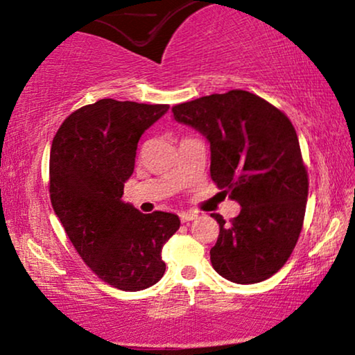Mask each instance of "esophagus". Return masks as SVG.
Masks as SVG:
<instances>
[{"label": "esophagus", "instance_id": "esophagus-1", "mask_svg": "<svg viewBox=\"0 0 355 355\" xmlns=\"http://www.w3.org/2000/svg\"><path fill=\"white\" fill-rule=\"evenodd\" d=\"M179 218H181L182 223H189V221L196 220L197 215H196V213H191V211H182V213H179Z\"/></svg>", "mask_w": 355, "mask_h": 355}]
</instances>
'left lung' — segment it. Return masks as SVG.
<instances>
[{
  "label": "left lung",
  "instance_id": "left-lung-1",
  "mask_svg": "<svg viewBox=\"0 0 355 355\" xmlns=\"http://www.w3.org/2000/svg\"><path fill=\"white\" fill-rule=\"evenodd\" d=\"M173 114L205 135L213 182L242 207L230 225L211 215L220 225L213 268L237 284L268 279L293 254L307 205V168L293 123L245 90L176 105Z\"/></svg>",
  "mask_w": 355,
  "mask_h": 355
}]
</instances>
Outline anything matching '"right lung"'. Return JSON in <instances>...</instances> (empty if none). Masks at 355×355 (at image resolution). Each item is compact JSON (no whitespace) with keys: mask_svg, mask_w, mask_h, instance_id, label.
<instances>
[{"mask_svg":"<svg viewBox=\"0 0 355 355\" xmlns=\"http://www.w3.org/2000/svg\"><path fill=\"white\" fill-rule=\"evenodd\" d=\"M168 108L98 100L67 116L51 144L53 210L87 266L121 291L147 289L163 278V245L181 225L173 213L144 215L121 200L139 139Z\"/></svg>","mask_w":355,"mask_h":355,"instance_id":"obj_1","label":"right lung"}]
</instances>
